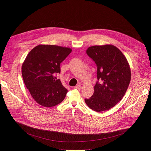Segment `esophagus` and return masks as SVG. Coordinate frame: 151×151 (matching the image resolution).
<instances>
[{
  "instance_id": "34e87169",
  "label": "esophagus",
  "mask_w": 151,
  "mask_h": 151,
  "mask_svg": "<svg viewBox=\"0 0 151 151\" xmlns=\"http://www.w3.org/2000/svg\"><path fill=\"white\" fill-rule=\"evenodd\" d=\"M75 89H77V90H81V85H76V86H75Z\"/></svg>"
}]
</instances>
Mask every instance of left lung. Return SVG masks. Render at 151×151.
<instances>
[{"mask_svg":"<svg viewBox=\"0 0 151 151\" xmlns=\"http://www.w3.org/2000/svg\"><path fill=\"white\" fill-rule=\"evenodd\" d=\"M86 53L97 66L98 81L93 94L85 99V103L96 112L108 110L121 101L129 86L131 76L129 63L112 45L90 47Z\"/></svg>","mask_w":151,"mask_h":151,"instance_id":"8db88e82","label":"left lung"}]
</instances>
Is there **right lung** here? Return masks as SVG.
I'll list each match as a JSON object with an SVG mask.
<instances>
[{"instance_id": "right-lung-1", "label": "right lung", "mask_w": 151, "mask_h": 151, "mask_svg": "<svg viewBox=\"0 0 151 151\" xmlns=\"http://www.w3.org/2000/svg\"><path fill=\"white\" fill-rule=\"evenodd\" d=\"M71 52L70 48L40 45L27 55L22 66L25 86L35 101L45 107L61 103L68 90L55 77L60 73V63Z\"/></svg>"}]
</instances>
